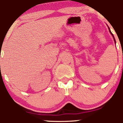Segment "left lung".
<instances>
[{"mask_svg":"<svg viewBox=\"0 0 123 123\" xmlns=\"http://www.w3.org/2000/svg\"><path fill=\"white\" fill-rule=\"evenodd\" d=\"M108 28H109V27H108ZM109 30H110V33H111V34H112V36H113V37H114V36H113V34H112V33H111V31H110V28H109ZM114 41H115V40L114 37Z\"/></svg>","mask_w":123,"mask_h":123,"instance_id":"obj_1","label":"left lung"}]
</instances>
